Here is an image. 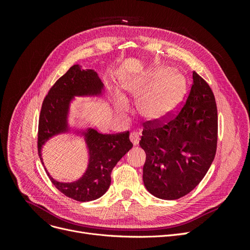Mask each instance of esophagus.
Returning <instances> with one entry per match:
<instances>
[{
    "label": "esophagus",
    "mask_w": 250,
    "mask_h": 250,
    "mask_svg": "<svg viewBox=\"0 0 250 250\" xmlns=\"http://www.w3.org/2000/svg\"><path fill=\"white\" fill-rule=\"evenodd\" d=\"M129 139H130L131 143L133 144L134 146H137L138 144H139L140 138H139V134H138V132H135V131L131 132V133H130V135H129Z\"/></svg>",
    "instance_id": "1"
}]
</instances>
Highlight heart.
Listing matches in <instances>:
<instances>
[{
  "mask_svg": "<svg viewBox=\"0 0 250 250\" xmlns=\"http://www.w3.org/2000/svg\"><path fill=\"white\" fill-rule=\"evenodd\" d=\"M171 70L156 71L150 83L144 85L129 86L134 97H142L139 109L144 117L150 120H161L167 117L178 104L185 89V81L176 74L171 75ZM128 108L124 100L119 102V109L126 111Z\"/></svg>",
  "mask_w": 250,
  "mask_h": 250,
  "instance_id": "obj_1",
  "label": "heart"
}]
</instances>
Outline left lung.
<instances>
[{
    "label": "left lung",
    "instance_id": "1",
    "mask_svg": "<svg viewBox=\"0 0 250 250\" xmlns=\"http://www.w3.org/2000/svg\"><path fill=\"white\" fill-rule=\"evenodd\" d=\"M218 141V112L213 90L193 72L185 104L176 113L144 123L140 146L146 152L144 185L161 199L190 193L213 163Z\"/></svg>",
    "mask_w": 250,
    "mask_h": 250
}]
</instances>
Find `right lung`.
I'll list each match as a JSON object with an SVG mask.
<instances>
[{"mask_svg": "<svg viewBox=\"0 0 250 250\" xmlns=\"http://www.w3.org/2000/svg\"><path fill=\"white\" fill-rule=\"evenodd\" d=\"M103 83L94 70H81L71 66L53 85L43 99L39 121L37 149L42 158V147L53 135L65 132L70 102L74 96L100 95ZM89 151L88 167L83 176L74 183H59L46 170L51 183L66 197L80 202L92 201L108 190L113 167L132 148L129 131L102 134L94 129L84 132ZM43 165V163H42Z\"/></svg>", "mask_w": 250, "mask_h": 250, "instance_id": "add662e5", "label": "right lung"}]
</instances>
